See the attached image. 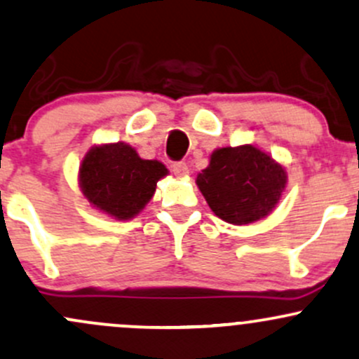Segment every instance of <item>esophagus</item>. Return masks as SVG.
<instances>
[{
	"label": "esophagus",
	"mask_w": 359,
	"mask_h": 359,
	"mask_svg": "<svg viewBox=\"0 0 359 359\" xmlns=\"http://www.w3.org/2000/svg\"><path fill=\"white\" fill-rule=\"evenodd\" d=\"M172 170H173V173H175L177 177H179V179H186V177L189 175V168H187V165H186V163H182V161H180V163H175V165H173Z\"/></svg>",
	"instance_id": "34e87169"
}]
</instances>
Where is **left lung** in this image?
<instances>
[{
    "instance_id": "1",
    "label": "left lung",
    "mask_w": 359,
    "mask_h": 359,
    "mask_svg": "<svg viewBox=\"0 0 359 359\" xmlns=\"http://www.w3.org/2000/svg\"><path fill=\"white\" fill-rule=\"evenodd\" d=\"M196 184L219 219L250 224L274 211L288 184V172L264 149L240 144L216 148Z\"/></svg>"
}]
</instances>
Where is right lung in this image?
<instances>
[{"instance_id":"add662e5","label":"right lung","mask_w":359,"mask_h":359,"mask_svg":"<svg viewBox=\"0 0 359 359\" xmlns=\"http://www.w3.org/2000/svg\"><path fill=\"white\" fill-rule=\"evenodd\" d=\"M168 175L158 160H144L136 148L117 143L95 144L85 153L78 168V186L93 210L128 222L144 210L156 182Z\"/></svg>"}]
</instances>
